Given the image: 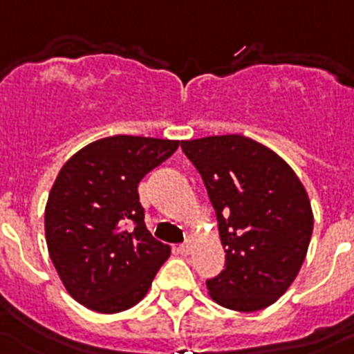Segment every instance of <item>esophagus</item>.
<instances>
[{
	"instance_id": "esophagus-1",
	"label": "esophagus",
	"mask_w": 354,
	"mask_h": 354,
	"mask_svg": "<svg viewBox=\"0 0 354 354\" xmlns=\"http://www.w3.org/2000/svg\"><path fill=\"white\" fill-rule=\"evenodd\" d=\"M192 250H194V244L192 242H184V244H180L179 246V253L180 255H189L192 253Z\"/></svg>"
}]
</instances>
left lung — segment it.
<instances>
[{"label":"left lung","mask_w":354,"mask_h":354,"mask_svg":"<svg viewBox=\"0 0 354 354\" xmlns=\"http://www.w3.org/2000/svg\"><path fill=\"white\" fill-rule=\"evenodd\" d=\"M218 221L226 268L208 280L218 306L253 313L275 304L299 275L313 233L308 192L293 168L244 136L183 141Z\"/></svg>","instance_id":"1"}]
</instances>
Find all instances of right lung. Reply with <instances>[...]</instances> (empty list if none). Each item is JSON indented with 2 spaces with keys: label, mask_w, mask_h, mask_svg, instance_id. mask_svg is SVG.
Returning a JSON list of instances; mask_svg holds the SVG:
<instances>
[{
  "label": "right lung",
  "mask_w": 354,
  "mask_h": 354,
  "mask_svg": "<svg viewBox=\"0 0 354 354\" xmlns=\"http://www.w3.org/2000/svg\"><path fill=\"white\" fill-rule=\"evenodd\" d=\"M179 141L113 136L66 160L45 208L48 255L68 295L97 313H121L145 299L170 257L145 224L137 186Z\"/></svg>",
  "instance_id": "right-lung-1"
}]
</instances>
